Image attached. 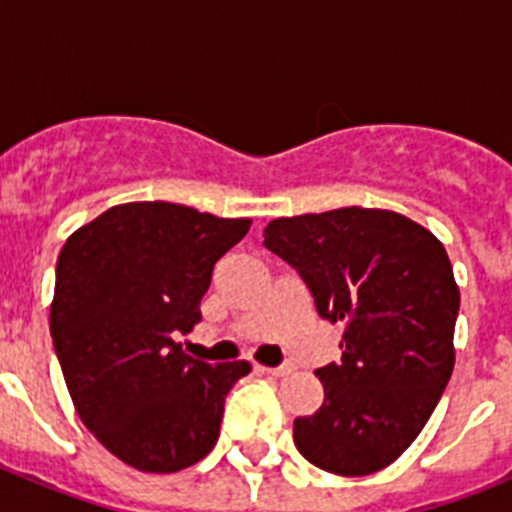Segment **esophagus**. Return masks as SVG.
I'll list each match as a JSON object with an SVG mask.
<instances>
[{"label":"esophagus","instance_id":"34e87169","mask_svg":"<svg viewBox=\"0 0 512 512\" xmlns=\"http://www.w3.org/2000/svg\"><path fill=\"white\" fill-rule=\"evenodd\" d=\"M292 369H295V366L292 364H282V366H274V369H266L264 366V372L269 374V377H287L289 372H292Z\"/></svg>","mask_w":512,"mask_h":512}]
</instances>
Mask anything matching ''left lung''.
I'll use <instances>...</instances> for the list:
<instances>
[{
	"instance_id": "8db88e82",
	"label": "left lung",
	"mask_w": 512,
	"mask_h": 512,
	"mask_svg": "<svg viewBox=\"0 0 512 512\" xmlns=\"http://www.w3.org/2000/svg\"><path fill=\"white\" fill-rule=\"evenodd\" d=\"M264 246L300 271L320 318L343 325L341 364L315 372L323 405L295 420L297 451L341 477L390 467L454 372L449 253L428 228L377 207L277 217Z\"/></svg>"
}]
</instances>
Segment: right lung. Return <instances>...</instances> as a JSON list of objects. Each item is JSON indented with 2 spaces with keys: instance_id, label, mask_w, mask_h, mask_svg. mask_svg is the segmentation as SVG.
<instances>
[{
  "instance_id": "obj_1",
  "label": "right lung",
  "mask_w": 512,
  "mask_h": 512,
  "mask_svg": "<svg viewBox=\"0 0 512 512\" xmlns=\"http://www.w3.org/2000/svg\"><path fill=\"white\" fill-rule=\"evenodd\" d=\"M251 228L174 202L115 205L63 243L51 336L81 423L128 467L171 474L205 459L248 361L205 364L176 333L200 323L215 261Z\"/></svg>"
}]
</instances>
